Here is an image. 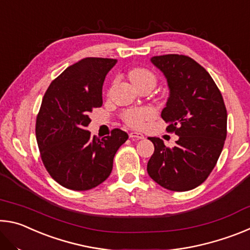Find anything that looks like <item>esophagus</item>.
<instances>
[{
	"label": "esophagus",
	"instance_id": "esophagus-1",
	"mask_svg": "<svg viewBox=\"0 0 250 250\" xmlns=\"http://www.w3.org/2000/svg\"><path fill=\"white\" fill-rule=\"evenodd\" d=\"M129 137L133 139V140H142V139H145V135L139 132H130Z\"/></svg>",
	"mask_w": 250,
	"mask_h": 250
}]
</instances>
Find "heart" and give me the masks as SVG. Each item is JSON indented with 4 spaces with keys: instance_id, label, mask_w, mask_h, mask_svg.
<instances>
[{
    "instance_id": "heart-1",
    "label": "heart",
    "mask_w": 250,
    "mask_h": 250,
    "mask_svg": "<svg viewBox=\"0 0 250 250\" xmlns=\"http://www.w3.org/2000/svg\"><path fill=\"white\" fill-rule=\"evenodd\" d=\"M129 78L137 88L146 83H151L154 86L156 82L154 74L146 68L131 69L129 71ZM152 116H153V110L150 108L128 109L122 113V119L132 128H140L145 124V121Z\"/></svg>"
}]
</instances>
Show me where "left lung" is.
Returning a JSON list of instances; mask_svg holds the SVG:
<instances>
[{
	"instance_id": "left-lung-1",
	"label": "left lung",
	"mask_w": 250,
	"mask_h": 250,
	"mask_svg": "<svg viewBox=\"0 0 250 250\" xmlns=\"http://www.w3.org/2000/svg\"><path fill=\"white\" fill-rule=\"evenodd\" d=\"M151 62L167 80L170 97L161 117L179 140L167 147L160 138H149L154 152L146 170L164 188L189 191L208 177L222 153L227 135L225 104L210 75L191 57L168 54Z\"/></svg>"
}]
</instances>
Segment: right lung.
Masks as SVG:
<instances>
[{"label":"right lung","mask_w":250,"mask_h":250,"mask_svg":"<svg viewBox=\"0 0 250 250\" xmlns=\"http://www.w3.org/2000/svg\"><path fill=\"white\" fill-rule=\"evenodd\" d=\"M117 59L87 57L71 65L46 90L36 118V140L49 175L66 188L88 191L108 179L113 158L128 139L120 129L103 139L86 126L103 105V84Z\"/></svg>","instance_id":"right-lung-1"}]
</instances>
